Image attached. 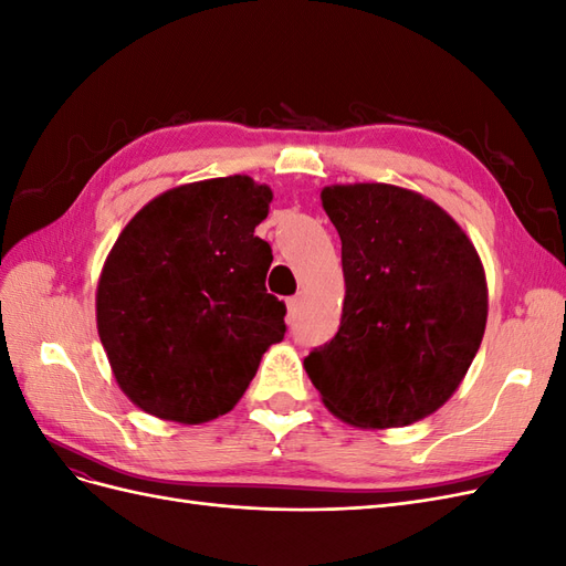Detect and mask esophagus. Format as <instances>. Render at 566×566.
<instances>
[{
	"mask_svg": "<svg viewBox=\"0 0 566 566\" xmlns=\"http://www.w3.org/2000/svg\"><path fill=\"white\" fill-rule=\"evenodd\" d=\"M300 310H302V297H290L287 300V323H295Z\"/></svg>",
	"mask_w": 566,
	"mask_h": 566,
	"instance_id": "obj_1",
	"label": "esophagus"
}]
</instances>
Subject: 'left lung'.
<instances>
[{"label": "left lung", "mask_w": 566, "mask_h": 566, "mask_svg": "<svg viewBox=\"0 0 566 566\" xmlns=\"http://www.w3.org/2000/svg\"><path fill=\"white\" fill-rule=\"evenodd\" d=\"M321 202L342 241L345 306L306 375L325 408L361 430L432 416L482 345V260L447 210L408 188L333 184Z\"/></svg>", "instance_id": "left-lung-1"}]
</instances>
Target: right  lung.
I'll use <instances>...</instances> for the list:
<instances>
[{
	"instance_id": "right-lung-1",
	"label": "right lung",
	"mask_w": 566,
	"mask_h": 566,
	"mask_svg": "<svg viewBox=\"0 0 566 566\" xmlns=\"http://www.w3.org/2000/svg\"><path fill=\"white\" fill-rule=\"evenodd\" d=\"M273 193L245 175L153 198L117 235L96 287V328L115 380L160 420L200 424L241 401L285 335L266 293L271 248L254 235Z\"/></svg>"
}]
</instances>
